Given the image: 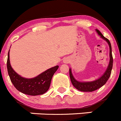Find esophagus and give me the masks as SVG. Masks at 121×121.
Masks as SVG:
<instances>
[{
	"label": "esophagus",
	"mask_w": 121,
	"mask_h": 121,
	"mask_svg": "<svg viewBox=\"0 0 121 121\" xmlns=\"http://www.w3.org/2000/svg\"><path fill=\"white\" fill-rule=\"evenodd\" d=\"M63 63H66V64H67V63H69V58H65V59L63 60Z\"/></svg>",
	"instance_id": "34e87169"
}]
</instances>
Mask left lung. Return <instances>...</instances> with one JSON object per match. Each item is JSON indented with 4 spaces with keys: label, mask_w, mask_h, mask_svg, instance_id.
<instances>
[{
    "label": "left lung",
    "mask_w": 121,
    "mask_h": 121,
    "mask_svg": "<svg viewBox=\"0 0 121 121\" xmlns=\"http://www.w3.org/2000/svg\"><path fill=\"white\" fill-rule=\"evenodd\" d=\"M96 31L98 33V34L101 37V39H103V40H105V42L108 43V46H109V63H108V65L107 66L106 70H105L103 75L101 76V77H99L98 79L94 80L93 81H83V82H81V81H77V79L74 78V77L73 76L71 69H69V75H70V80H71V82L72 83L73 86L77 90L81 91V92H93V91H95V90L99 89L101 87L103 86L106 83V82L107 81L108 78H109L110 76L111 72H112V67H113V56H112V46H111L110 42H109V40L108 39H106L101 34V32L99 30L96 29Z\"/></svg>",
    "instance_id": "8db88e82"
}]
</instances>
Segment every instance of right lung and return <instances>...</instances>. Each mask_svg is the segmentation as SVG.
<instances>
[{"label": "right lung", "instance_id": "add662e5", "mask_svg": "<svg viewBox=\"0 0 121 121\" xmlns=\"http://www.w3.org/2000/svg\"><path fill=\"white\" fill-rule=\"evenodd\" d=\"M58 67L59 66H56L48 69L34 78H24L16 72L11 66L9 50L8 54L7 69L11 81L18 91L28 95H40L47 92L49 89L52 78Z\"/></svg>", "mask_w": 121, "mask_h": 121}]
</instances>
